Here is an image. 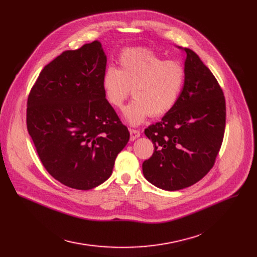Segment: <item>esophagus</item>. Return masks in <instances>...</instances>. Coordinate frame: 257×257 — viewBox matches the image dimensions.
Listing matches in <instances>:
<instances>
[{
	"label": "esophagus",
	"instance_id": "obj_1",
	"mask_svg": "<svg viewBox=\"0 0 257 257\" xmlns=\"http://www.w3.org/2000/svg\"><path fill=\"white\" fill-rule=\"evenodd\" d=\"M129 132H130V141H131V142L136 141V140L139 139L140 136H141L140 130H137V129H129Z\"/></svg>",
	"mask_w": 257,
	"mask_h": 257
}]
</instances>
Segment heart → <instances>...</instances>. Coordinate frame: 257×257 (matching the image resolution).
<instances>
[{
	"instance_id": "1",
	"label": "heart",
	"mask_w": 257,
	"mask_h": 257,
	"mask_svg": "<svg viewBox=\"0 0 257 257\" xmlns=\"http://www.w3.org/2000/svg\"><path fill=\"white\" fill-rule=\"evenodd\" d=\"M119 67L108 66L101 86L106 101L120 108L132 88L133 100L123 115L128 124L138 126L146 118L168 113L177 103L185 81L180 61L164 60L151 50L126 49L118 56Z\"/></svg>"
}]
</instances>
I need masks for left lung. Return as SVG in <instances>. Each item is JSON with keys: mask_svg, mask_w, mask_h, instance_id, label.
I'll return each mask as SVG.
<instances>
[{"mask_svg": "<svg viewBox=\"0 0 257 257\" xmlns=\"http://www.w3.org/2000/svg\"><path fill=\"white\" fill-rule=\"evenodd\" d=\"M185 81L177 103L145 130L154 145L144 161L145 178L165 191H179L203 178L214 165L224 138V93L208 67L187 48Z\"/></svg>", "mask_w": 257, "mask_h": 257, "instance_id": "8db88e82", "label": "left lung"}]
</instances>
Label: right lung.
I'll return each instance as SVG.
<instances>
[{
	"label": "right lung",
	"mask_w": 257,
	"mask_h": 257,
	"mask_svg": "<svg viewBox=\"0 0 257 257\" xmlns=\"http://www.w3.org/2000/svg\"><path fill=\"white\" fill-rule=\"evenodd\" d=\"M107 57L98 40L65 51L40 72L27 102V128L45 169L87 191L111 176L130 134L104 97Z\"/></svg>",
	"instance_id": "1"
}]
</instances>
